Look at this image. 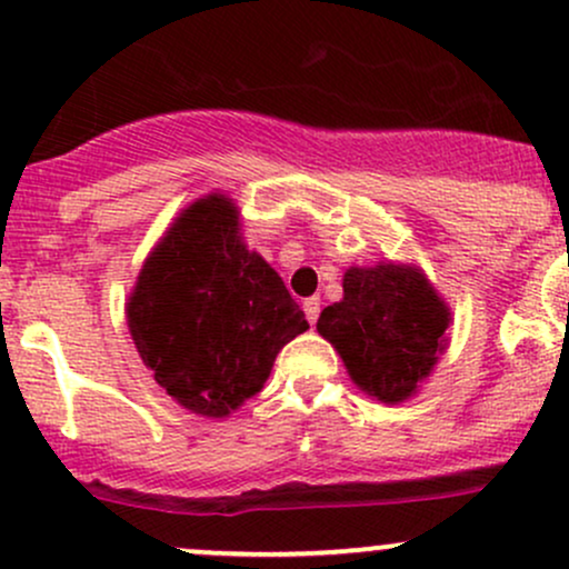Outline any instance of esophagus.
<instances>
[{"instance_id": "obj_1", "label": "esophagus", "mask_w": 569, "mask_h": 569, "mask_svg": "<svg viewBox=\"0 0 569 569\" xmlns=\"http://www.w3.org/2000/svg\"><path fill=\"white\" fill-rule=\"evenodd\" d=\"M302 307H305V316H307V321H310V326H316L318 316H321V299H318V297H310V299H305Z\"/></svg>"}]
</instances>
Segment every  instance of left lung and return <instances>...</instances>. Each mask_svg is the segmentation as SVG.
<instances>
[{
  "instance_id": "1",
  "label": "left lung",
  "mask_w": 569,
  "mask_h": 569,
  "mask_svg": "<svg viewBox=\"0 0 569 569\" xmlns=\"http://www.w3.org/2000/svg\"><path fill=\"white\" fill-rule=\"evenodd\" d=\"M345 297L318 318L350 380L382 403H401L433 371L452 316L417 267H350Z\"/></svg>"
}]
</instances>
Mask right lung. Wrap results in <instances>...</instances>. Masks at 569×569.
Segmentation results:
<instances>
[{
  "instance_id": "1",
  "label": "right lung",
  "mask_w": 569,
  "mask_h": 569,
  "mask_svg": "<svg viewBox=\"0 0 569 569\" xmlns=\"http://www.w3.org/2000/svg\"><path fill=\"white\" fill-rule=\"evenodd\" d=\"M126 310L160 388L202 417L257 396L280 348L310 329L278 272L240 240L238 208L219 192L173 221Z\"/></svg>"
}]
</instances>
